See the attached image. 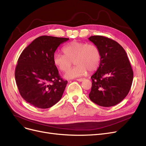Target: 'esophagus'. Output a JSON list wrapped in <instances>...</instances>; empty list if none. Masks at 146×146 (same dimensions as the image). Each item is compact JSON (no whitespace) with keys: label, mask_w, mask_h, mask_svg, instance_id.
<instances>
[{"label":"esophagus","mask_w":146,"mask_h":146,"mask_svg":"<svg viewBox=\"0 0 146 146\" xmlns=\"http://www.w3.org/2000/svg\"><path fill=\"white\" fill-rule=\"evenodd\" d=\"M84 79H85L84 78H80V79H77L76 80H78V81H79V82H82Z\"/></svg>","instance_id":"34e87169"}]
</instances>
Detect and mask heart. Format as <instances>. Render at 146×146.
I'll use <instances>...</instances> for the list:
<instances>
[{"mask_svg": "<svg viewBox=\"0 0 146 146\" xmlns=\"http://www.w3.org/2000/svg\"><path fill=\"white\" fill-rule=\"evenodd\" d=\"M62 51L64 55L55 53L53 56V63L59 70L66 72L72 67L73 61L76 65L65 74L67 79L82 76L87 71L94 72L99 67L101 53L94 44L74 41L65 46Z\"/></svg>", "mask_w": 146, "mask_h": 146, "instance_id": "b5f03b06", "label": "heart"}]
</instances>
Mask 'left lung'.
Listing matches in <instances>:
<instances>
[{
    "label": "left lung",
    "mask_w": 146,
    "mask_h": 146,
    "mask_svg": "<svg viewBox=\"0 0 146 146\" xmlns=\"http://www.w3.org/2000/svg\"><path fill=\"white\" fill-rule=\"evenodd\" d=\"M88 40L101 53L99 67L91 77L90 100L101 106L119 104L131 88L133 72L127 53L117 42L104 36L94 35Z\"/></svg>",
    "instance_id": "8db88e82"
}]
</instances>
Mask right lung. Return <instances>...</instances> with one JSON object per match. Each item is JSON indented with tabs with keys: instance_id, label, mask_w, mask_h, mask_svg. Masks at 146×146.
I'll return each instance as SVG.
<instances>
[{
	"instance_id": "right-lung-1",
	"label": "right lung",
	"mask_w": 146,
	"mask_h": 146,
	"mask_svg": "<svg viewBox=\"0 0 146 146\" xmlns=\"http://www.w3.org/2000/svg\"><path fill=\"white\" fill-rule=\"evenodd\" d=\"M68 40L41 36L21 53L15 67V78L21 96L28 103L46 109L61 99L68 82L59 76L53 56L58 47Z\"/></svg>"
}]
</instances>
